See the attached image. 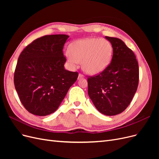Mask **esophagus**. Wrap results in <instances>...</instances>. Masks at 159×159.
<instances>
[{"instance_id": "34e87169", "label": "esophagus", "mask_w": 159, "mask_h": 159, "mask_svg": "<svg viewBox=\"0 0 159 159\" xmlns=\"http://www.w3.org/2000/svg\"><path fill=\"white\" fill-rule=\"evenodd\" d=\"M82 78H84V75H83L82 74H79V75H78V80H80V79H82Z\"/></svg>"}]
</instances>
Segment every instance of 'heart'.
<instances>
[{"mask_svg":"<svg viewBox=\"0 0 159 159\" xmlns=\"http://www.w3.org/2000/svg\"><path fill=\"white\" fill-rule=\"evenodd\" d=\"M66 56L71 66L81 63L83 70L89 75H98L109 66L113 46L103 38H88L77 40L70 46Z\"/></svg>","mask_w":159,"mask_h":159,"instance_id":"b5f03b06","label":"heart"}]
</instances>
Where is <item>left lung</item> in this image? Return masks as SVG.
<instances>
[{
  "label": "left lung",
  "mask_w": 159,
  "mask_h": 159,
  "mask_svg": "<svg viewBox=\"0 0 159 159\" xmlns=\"http://www.w3.org/2000/svg\"><path fill=\"white\" fill-rule=\"evenodd\" d=\"M113 46L107 68L88 79V95L100 113L113 116L129 106L139 84V65L133 52L119 38L105 36Z\"/></svg>",
  "instance_id": "1"
}]
</instances>
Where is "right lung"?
Returning a JSON list of instances; mask_svg holds the SVG:
<instances>
[{"instance_id":"obj_1","label":"right lung","mask_w":159,"mask_h":159,"mask_svg":"<svg viewBox=\"0 0 159 159\" xmlns=\"http://www.w3.org/2000/svg\"><path fill=\"white\" fill-rule=\"evenodd\" d=\"M69 36L47 35L33 41L18 57L14 75L15 89L28 112L46 116L55 112L78 79L65 70L63 48Z\"/></svg>"}]
</instances>
